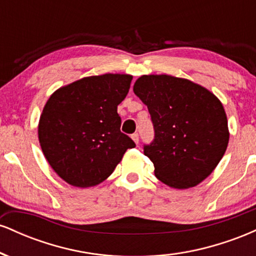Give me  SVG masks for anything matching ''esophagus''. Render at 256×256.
Segmentation results:
<instances>
[{
	"label": "esophagus",
	"instance_id": "obj_1",
	"mask_svg": "<svg viewBox=\"0 0 256 256\" xmlns=\"http://www.w3.org/2000/svg\"><path fill=\"white\" fill-rule=\"evenodd\" d=\"M132 140H134V142L136 143V144H138V142H140V137H138V134H134L131 136Z\"/></svg>",
	"mask_w": 256,
	"mask_h": 256
}]
</instances>
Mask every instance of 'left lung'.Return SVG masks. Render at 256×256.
Returning <instances> with one entry per match:
<instances>
[{
    "instance_id": "8db88e82",
    "label": "left lung",
    "mask_w": 256,
    "mask_h": 256,
    "mask_svg": "<svg viewBox=\"0 0 256 256\" xmlns=\"http://www.w3.org/2000/svg\"><path fill=\"white\" fill-rule=\"evenodd\" d=\"M134 92L148 107L155 138L144 146L158 180L189 189L218 166L228 144V118L220 100L202 85L170 74L142 76Z\"/></svg>"
}]
</instances>
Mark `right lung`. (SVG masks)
<instances>
[{"label":"right lung","mask_w":256,"mask_h":256,"mask_svg":"<svg viewBox=\"0 0 256 256\" xmlns=\"http://www.w3.org/2000/svg\"><path fill=\"white\" fill-rule=\"evenodd\" d=\"M132 76L106 73L84 77L52 94L38 122L46 161L66 183L95 186L106 180L134 140L120 131L118 106Z\"/></svg>","instance_id":"right-lung-1"}]
</instances>
